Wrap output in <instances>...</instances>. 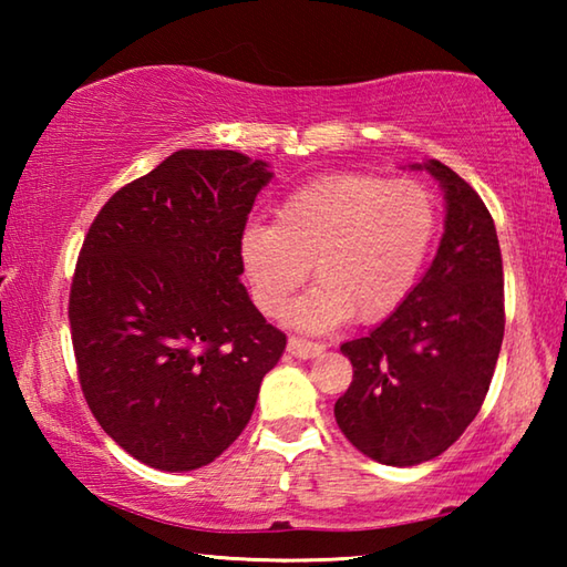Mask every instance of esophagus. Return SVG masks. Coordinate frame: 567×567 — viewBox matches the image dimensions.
<instances>
[{"instance_id":"esophagus-1","label":"esophagus","mask_w":567,"mask_h":567,"mask_svg":"<svg viewBox=\"0 0 567 567\" xmlns=\"http://www.w3.org/2000/svg\"><path fill=\"white\" fill-rule=\"evenodd\" d=\"M322 350H324V344H320V342H310V340H302V338L287 340V352L295 354V358H300V360L318 358Z\"/></svg>"}]
</instances>
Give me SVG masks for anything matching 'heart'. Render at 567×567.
Wrapping results in <instances>:
<instances>
[{
    "label": "heart",
    "instance_id": "obj_1",
    "mask_svg": "<svg viewBox=\"0 0 567 567\" xmlns=\"http://www.w3.org/2000/svg\"><path fill=\"white\" fill-rule=\"evenodd\" d=\"M435 203L412 179L338 172L282 199L275 225H249L239 239L257 307L285 315L312 272L318 285L292 310L305 330L348 318L378 322L410 295L435 235Z\"/></svg>",
    "mask_w": 567,
    "mask_h": 567
}]
</instances>
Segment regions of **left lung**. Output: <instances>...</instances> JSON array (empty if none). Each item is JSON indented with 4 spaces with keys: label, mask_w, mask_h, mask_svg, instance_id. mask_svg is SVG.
<instances>
[{
    "label": "left lung",
    "mask_w": 567,
    "mask_h": 567,
    "mask_svg": "<svg viewBox=\"0 0 567 567\" xmlns=\"http://www.w3.org/2000/svg\"><path fill=\"white\" fill-rule=\"evenodd\" d=\"M445 233L425 277L368 338L342 344L352 382L334 402L342 435L382 465H420L465 433L491 388L505 332L503 257L483 199L443 162Z\"/></svg>",
    "instance_id": "left-lung-1"
}]
</instances>
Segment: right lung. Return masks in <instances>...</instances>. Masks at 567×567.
<instances>
[{
    "label": "right lung",
    "instance_id": "1",
    "mask_svg": "<svg viewBox=\"0 0 567 567\" xmlns=\"http://www.w3.org/2000/svg\"><path fill=\"white\" fill-rule=\"evenodd\" d=\"M267 162L179 150L94 217L70 290L84 400L165 473L213 463L252 417L287 338L249 300L239 239Z\"/></svg>",
    "mask_w": 567,
    "mask_h": 567
}]
</instances>
